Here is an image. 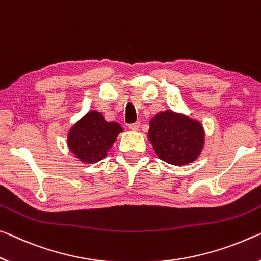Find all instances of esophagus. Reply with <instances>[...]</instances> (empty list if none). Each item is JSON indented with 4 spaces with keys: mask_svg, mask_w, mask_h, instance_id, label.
Here are the masks:
<instances>
[{
    "mask_svg": "<svg viewBox=\"0 0 261 261\" xmlns=\"http://www.w3.org/2000/svg\"><path fill=\"white\" fill-rule=\"evenodd\" d=\"M128 128H129L130 130H139V128H140V122H134V123H129V125H128Z\"/></svg>",
    "mask_w": 261,
    "mask_h": 261,
    "instance_id": "34e87169",
    "label": "esophagus"
}]
</instances>
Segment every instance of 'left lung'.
Returning a JSON list of instances; mask_svg holds the SVG:
<instances>
[{"instance_id": "obj_1", "label": "left lung", "mask_w": 261, "mask_h": 261, "mask_svg": "<svg viewBox=\"0 0 261 261\" xmlns=\"http://www.w3.org/2000/svg\"><path fill=\"white\" fill-rule=\"evenodd\" d=\"M148 140L159 159L174 166H186L202 154L205 132L198 120L166 110L149 121Z\"/></svg>"}]
</instances>
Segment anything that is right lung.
<instances>
[{
  "instance_id": "right-lung-1",
  "label": "right lung",
  "mask_w": 261,
  "mask_h": 261,
  "mask_svg": "<svg viewBox=\"0 0 261 261\" xmlns=\"http://www.w3.org/2000/svg\"><path fill=\"white\" fill-rule=\"evenodd\" d=\"M122 130L118 122L106 121L102 113L92 110L67 132V147L83 163H97L106 158Z\"/></svg>"
}]
</instances>
